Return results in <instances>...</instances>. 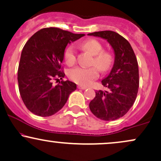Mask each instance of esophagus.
<instances>
[{"label":"esophagus","mask_w":161,"mask_h":161,"mask_svg":"<svg viewBox=\"0 0 161 161\" xmlns=\"http://www.w3.org/2000/svg\"><path fill=\"white\" fill-rule=\"evenodd\" d=\"M78 88L79 89H82V90H85V89L87 88L86 86H78Z\"/></svg>","instance_id":"obj_1"}]
</instances>
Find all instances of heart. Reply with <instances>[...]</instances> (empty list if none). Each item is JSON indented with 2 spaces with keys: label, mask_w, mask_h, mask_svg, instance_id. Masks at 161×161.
I'll list each match as a JSON object with an SVG mask.
<instances>
[{
  "label": "heart",
  "mask_w": 161,
  "mask_h": 161,
  "mask_svg": "<svg viewBox=\"0 0 161 161\" xmlns=\"http://www.w3.org/2000/svg\"><path fill=\"white\" fill-rule=\"evenodd\" d=\"M82 47L94 56L92 64L96 65L100 70L107 71L113 61V58L109 52H103V46L96 40H88L82 42ZM64 59L67 65L72 66L76 61V55L74 47L69 46L65 51ZM95 66L91 67H76L68 71V76L73 82L78 84L88 86L99 75V70Z\"/></svg>",
  "instance_id": "b5f03b06"
}]
</instances>
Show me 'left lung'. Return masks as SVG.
I'll return each instance as SVG.
<instances>
[{
    "instance_id": "1",
    "label": "left lung",
    "mask_w": 161,
    "mask_h": 161,
    "mask_svg": "<svg viewBox=\"0 0 161 161\" xmlns=\"http://www.w3.org/2000/svg\"><path fill=\"white\" fill-rule=\"evenodd\" d=\"M88 36L107 40L115 55L112 68L102 85L109 91H97L89 103L91 111L98 119L113 121L121 118L134 103L139 88L138 63L129 42L118 33L103 31Z\"/></svg>"
}]
</instances>
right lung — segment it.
<instances>
[{
    "label": "right lung",
    "mask_w": 161,
    "mask_h": 161,
    "mask_svg": "<svg viewBox=\"0 0 161 161\" xmlns=\"http://www.w3.org/2000/svg\"><path fill=\"white\" fill-rule=\"evenodd\" d=\"M83 36L47 28L35 33L25 43L18 69L19 89L25 105L34 115L47 117L55 114L76 89V85L69 80H62L55 86L52 80L64 77L61 63L66 47Z\"/></svg>",
    "instance_id": "obj_1"
}]
</instances>
